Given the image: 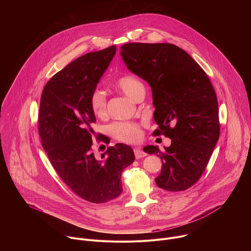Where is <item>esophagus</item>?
I'll return each mask as SVG.
<instances>
[{
	"instance_id": "1",
	"label": "esophagus",
	"mask_w": 251,
	"mask_h": 251,
	"mask_svg": "<svg viewBox=\"0 0 251 251\" xmlns=\"http://www.w3.org/2000/svg\"><path fill=\"white\" fill-rule=\"evenodd\" d=\"M134 153H135V157H136L137 159H140V158H142V157L147 156V153H146L145 151H143L142 150H140V149H135V150H134Z\"/></svg>"
}]
</instances>
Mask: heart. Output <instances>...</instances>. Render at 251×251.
Segmentation results:
<instances>
[{"mask_svg": "<svg viewBox=\"0 0 251 251\" xmlns=\"http://www.w3.org/2000/svg\"><path fill=\"white\" fill-rule=\"evenodd\" d=\"M116 87L119 88L128 97L135 100L137 96L145 92L143 83L136 76L126 74L119 77L116 81ZM90 105L95 115L102 117L106 113V95L105 92L100 88H96L90 95ZM110 135L117 141L134 144L142 139L141 126L136 122L120 121L115 122L109 126Z\"/></svg>", "mask_w": 251, "mask_h": 251, "instance_id": "heart-1", "label": "heart"}]
</instances>
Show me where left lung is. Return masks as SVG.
Instances as JSON below:
<instances>
[{"label":"left lung","mask_w":251,"mask_h":251,"mask_svg":"<svg viewBox=\"0 0 251 251\" xmlns=\"http://www.w3.org/2000/svg\"><path fill=\"white\" fill-rule=\"evenodd\" d=\"M127 67L151 87L154 121L152 133L171 139L161 151L156 146L144 151L162 160L157 187L181 192L201 177L220 135L215 90L199 63L184 50L168 43L122 45Z\"/></svg>","instance_id":"left-lung-1"}]
</instances>
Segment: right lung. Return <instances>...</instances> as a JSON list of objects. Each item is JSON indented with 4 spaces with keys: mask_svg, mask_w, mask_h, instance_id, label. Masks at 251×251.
<instances>
[{
    "mask_svg": "<svg viewBox=\"0 0 251 251\" xmlns=\"http://www.w3.org/2000/svg\"><path fill=\"white\" fill-rule=\"evenodd\" d=\"M115 51L110 46L76 58L47 82L40 101L38 132L53 169L74 194L93 203L121 195L122 171L135 160L133 150L123 144L107 148L102 159L92 149L96 117L90 95ZM97 141L107 143L108 138L101 135Z\"/></svg>",
    "mask_w": 251,
    "mask_h": 251,
    "instance_id": "add662e5",
    "label": "right lung"
}]
</instances>
